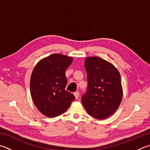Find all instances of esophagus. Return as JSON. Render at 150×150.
I'll return each mask as SVG.
<instances>
[{
    "instance_id": "34e87169",
    "label": "esophagus",
    "mask_w": 150,
    "mask_h": 150,
    "mask_svg": "<svg viewBox=\"0 0 150 150\" xmlns=\"http://www.w3.org/2000/svg\"><path fill=\"white\" fill-rule=\"evenodd\" d=\"M74 96L76 99H78L79 97V92H75L74 93Z\"/></svg>"
}]
</instances>
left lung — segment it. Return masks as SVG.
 Listing matches in <instances>:
<instances>
[{"label": "left lung", "instance_id": "obj_1", "mask_svg": "<svg viewBox=\"0 0 150 150\" xmlns=\"http://www.w3.org/2000/svg\"><path fill=\"white\" fill-rule=\"evenodd\" d=\"M88 88L81 101L90 115L104 119L117 110L122 98L121 75L113 65L100 57L84 60Z\"/></svg>", "mask_w": 150, "mask_h": 150}]
</instances>
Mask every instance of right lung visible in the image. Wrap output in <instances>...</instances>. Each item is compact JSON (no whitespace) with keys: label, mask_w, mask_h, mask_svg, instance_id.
<instances>
[{"label":"right lung","mask_w":150,"mask_h":150,"mask_svg":"<svg viewBox=\"0 0 150 150\" xmlns=\"http://www.w3.org/2000/svg\"><path fill=\"white\" fill-rule=\"evenodd\" d=\"M73 58L54 54L38 62L30 79V92L35 106L43 115L53 118L64 113L75 100L66 91V71Z\"/></svg>","instance_id":"obj_1"}]
</instances>
